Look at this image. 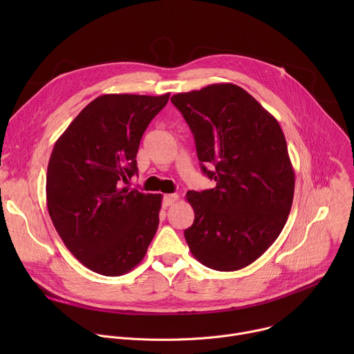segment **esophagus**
<instances>
[{
	"mask_svg": "<svg viewBox=\"0 0 354 354\" xmlns=\"http://www.w3.org/2000/svg\"><path fill=\"white\" fill-rule=\"evenodd\" d=\"M179 198V196L176 193H172V194H165L164 196V201H162V206L167 209L169 206H172L175 201Z\"/></svg>",
	"mask_w": 354,
	"mask_h": 354,
	"instance_id": "esophagus-1",
	"label": "esophagus"
}]
</instances>
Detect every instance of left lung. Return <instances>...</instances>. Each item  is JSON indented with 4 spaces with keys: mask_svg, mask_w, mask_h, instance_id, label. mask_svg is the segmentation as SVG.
<instances>
[{
    "mask_svg": "<svg viewBox=\"0 0 354 354\" xmlns=\"http://www.w3.org/2000/svg\"><path fill=\"white\" fill-rule=\"evenodd\" d=\"M171 100L193 133L201 171L217 182L186 193L194 210L185 230L192 255L220 272L246 268L277 239L291 210L295 175L283 130L235 84H212Z\"/></svg>",
    "mask_w": 354,
    "mask_h": 354,
    "instance_id": "left-lung-1",
    "label": "left lung"
}]
</instances>
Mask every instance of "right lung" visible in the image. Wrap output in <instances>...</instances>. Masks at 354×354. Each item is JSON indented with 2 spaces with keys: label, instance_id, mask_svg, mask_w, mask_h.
<instances>
[{
  "label": "right lung",
  "instance_id": "right-lung-1",
  "mask_svg": "<svg viewBox=\"0 0 354 354\" xmlns=\"http://www.w3.org/2000/svg\"><path fill=\"white\" fill-rule=\"evenodd\" d=\"M169 93L95 97L56 141L46 175L50 218L71 254L89 270L122 276L145 257L161 194L124 186L137 174L140 140Z\"/></svg>",
  "mask_w": 354,
  "mask_h": 354
}]
</instances>
